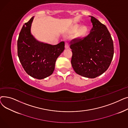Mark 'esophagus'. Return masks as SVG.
Returning <instances> with one entry per match:
<instances>
[{
	"mask_svg": "<svg viewBox=\"0 0 128 128\" xmlns=\"http://www.w3.org/2000/svg\"><path fill=\"white\" fill-rule=\"evenodd\" d=\"M65 48L66 49H68L69 48V45L68 44V42H65Z\"/></svg>",
	"mask_w": 128,
	"mask_h": 128,
	"instance_id": "obj_1",
	"label": "esophagus"
}]
</instances>
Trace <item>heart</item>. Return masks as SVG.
<instances>
[{"label":"heart","mask_w":128,"mask_h":128,"mask_svg":"<svg viewBox=\"0 0 128 128\" xmlns=\"http://www.w3.org/2000/svg\"><path fill=\"white\" fill-rule=\"evenodd\" d=\"M78 28H79V26L78 25H74L72 28V32H75L77 30ZM86 30V27L85 26H82L81 28H80V29L79 30V31H78L79 34V35L83 34L85 32Z\"/></svg>","instance_id":"heart-1"}]
</instances>
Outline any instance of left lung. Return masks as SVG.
Returning <instances> with one entry per match:
<instances>
[{"label": "left lung", "mask_w": 128, "mask_h": 128, "mask_svg": "<svg viewBox=\"0 0 128 128\" xmlns=\"http://www.w3.org/2000/svg\"><path fill=\"white\" fill-rule=\"evenodd\" d=\"M89 17L93 28L89 35L71 42V64L77 74L94 78L109 68L114 56V44L106 26L94 17Z\"/></svg>", "instance_id": "8db88e82"}]
</instances>
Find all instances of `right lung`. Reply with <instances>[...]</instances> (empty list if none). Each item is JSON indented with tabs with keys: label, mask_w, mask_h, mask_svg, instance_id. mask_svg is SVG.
<instances>
[{
	"label": "right lung",
	"mask_w": 128,
	"mask_h": 128,
	"mask_svg": "<svg viewBox=\"0 0 128 128\" xmlns=\"http://www.w3.org/2000/svg\"><path fill=\"white\" fill-rule=\"evenodd\" d=\"M23 25L18 40V55L25 71L30 76L42 79L52 74L57 58L64 50V42L51 45L40 42L31 33L33 19Z\"/></svg>",
	"instance_id": "obj_1"
}]
</instances>
